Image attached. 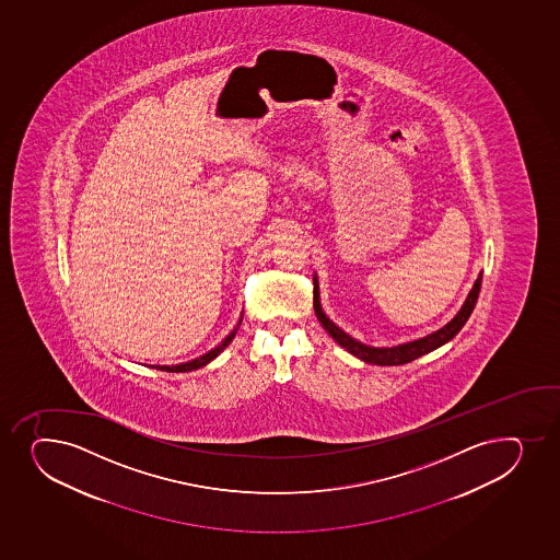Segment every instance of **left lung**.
<instances>
[{"instance_id":"left-lung-1","label":"left lung","mask_w":560,"mask_h":560,"mask_svg":"<svg viewBox=\"0 0 560 560\" xmlns=\"http://www.w3.org/2000/svg\"><path fill=\"white\" fill-rule=\"evenodd\" d=\"M481 281L482 276L479 273V279H477L474 289H471L468 298L464 301L463 308L458 311L457 316L450 324L444 325L442 329L433 332V335H429V337L420 338V340H415V342L401 343V346H396V348H370V346L357 342L355 338L349 337L342 329H338L337 325L332 324L331 319L327 318L322 307H319L316 277H314V313H316L319 324L324 325L325 331L329 332L351 355L359 357V359L370 362V364L399 366V364H407V362L415 361L418 357L425 355L429 351L444 346L445 342H450L463 329L464 324L468 322L469 314L474 313V307H476L479 290H481Z\"/></svg>"}]
</instances>
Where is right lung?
<instances>
[{
    "label": "right lung",
    "instance_id": "right-lung-1",
    "mask_svg": "<svg viewBox=\"0 0 560 560\" xmlns=\"http://www.w3.org/2000/svg\"><path fill=\"white\" fill-rule=\"evenodd\" d=\"M242 319L238 322V327H241ZM238 327H236L235 331L231 332L225 340H223L220 346H217V348L211 349L209 353H205L203 357H199V359H196V361L185 362V364H175V366H156L159 370H164V372H172V373H180V372H192V370H198V368L205 366L207 362H211L214 357L220 355V351H222L225 346H228L233 338H235L236 331H238Z\"/></svg>",
    "mask_w": 560,
    "mask_h": 560
}]
</instances>
